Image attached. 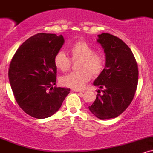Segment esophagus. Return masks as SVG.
Instances as JSON below:
<instances>
[{
	"mask_svg": "<svg viewBox=\"0 0 153 153\" xmlns=\"http://www.w3.org/2000/svg\"><path fill=\"white\" fill-rule=\"evenodd\" d=\"M73 91H75V92H83V91L82 90H80V89H78V88H73Z\"/></svg>",
	"mask_w": 153,
	"mask_h": 153,
	"instance_id": "obj_1",
	"label": "esophagus"
}]
</instances>
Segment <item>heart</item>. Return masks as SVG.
<instances>
[{
	"label": "heart",
	"mask_w": 153,
	"mask_h": 153,
	"mask_svg": "<svg viewBox=\"0 0 153 153\" xmlns=\"http://www.w3.org/2000/svg\"><path fill=\"white\" fill-rule=\"evenodd\" d=\"M72 60H78L77 69L61 78L63 85L72 88H80L91 79L92 74L98 76L104 70L106 58L103 54L96 53L95 49L84 41L73 44L68 50ZM54 65L62 72H67L71 68L72 61L63 52H59L54 57Z\"/></svg>",
	"instance_id": "heart-1"
}]
</instances>
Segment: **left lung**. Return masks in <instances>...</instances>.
<instances>
[{
  "mask_svg": "<svg viewBox=\"0 0 153 153\" xmlns=\"http://www.w3.org/2000/svg\"><path fill=\"white\" fill-rule=\"evenodd\" d=\"M97 42L104 49L106 67L94 85L102 89L103 94L96 95L88 108L99 119L115 118L134 99L138 83L137 63L130 48L117 36L103 33Z\"/></svg>",
  "mask_w": 153,
  "mask_h": 153,
  "instance_id": "left-lung-1",
  "label": "left lung"
}]
</instances>
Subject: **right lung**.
I'll use <instances>...</instances> for the list:
<instances>
[{
	"mask_svg": "<svg viewBox=\"0 0 153 153\" xmlns=\"http://www.w3.org/2000/svg\"><path fill=\"white\" fill-rule=\"evenodd\" d=\"M64 44L62 35L39 33L19 47L10 62L8 78L20 108L36 119L53 115L70 88L54 86L57 68L54 57Z\"/></svg>",
	"mask_w": 153,
	"mask_h": 153,
	"instance_id": "1",
	"label": "right lung"
}]
</instances>
